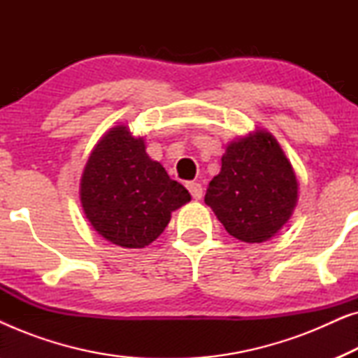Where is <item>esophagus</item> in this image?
Here are the masks:
<instances>
[{
  "label": "esophagus",
  "instance_id": "esophagus-1",
  "mask_svg": "<svg viewBox=\"0 0 358 358\" xmlns=\"http://www.w3.org/2000/svg\"><path fill=\"white\" fill-rule=\"evenodd\" d=\"M185 187H187L190 195H192V199H195V200L202 199L203 189H202V185H200L199 182H187V185H185Z\"/></svg>",
  "mask_w": 358,
  "mask_h": 358
}]
</instances>
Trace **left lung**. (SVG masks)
Here are the masks:
<instances>
[{"label": "left lung", "mask_w": 358, "mask_h": 358, "mask_svg": "<svg viewBox=\"0 0 358 358\" xmlns=\"http://www.w3.org/2000/svg\"><path fill=\"white\" fill-rule=\"evenodd\" d=\"M298 180L290 161L266 130L227 146L222 171L210 180L205 203L239 241L264 243L290 220Z\"/></svg>", "instance_id": "1"}]
</instances>
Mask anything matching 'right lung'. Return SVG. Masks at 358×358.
Listing matches in <instances>:
<instances>
[{
    "label": "right lung",
    "instance_id": "obj_1",
    "mask_svg": "<svg viewBox=\"0 0 358 358\" xmlns=\"http://www.w3.org/2000/svg\"><path fill=\"white\" fill-rule=\"evenodd\" d=\"M80 197L86 218L102 238L140 249L164 231L171 213L187 203L190 194L146 155L143 138L117 125L91 151Z\"/></svg>",
    "mask_w": 358,
    "mask_h": 358
}]
</instances>
